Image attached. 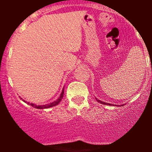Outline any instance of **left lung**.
<instances>
[{
	"label": "left lung",
	"instance_id": "1",
	"mask_svg": "<svg viewBox=\"0 0 152 152\" xmlns=\"http://www.w3.org/2000/svg\"><path fill=\"white\" fill-rule=\"evenodd\" d=\"M96 100H97V101L99 102H100V103H102V104H104V105H110V103H106V102H102V101H100V100L97 99H96Z\"/></svg>",
	"mask_w": 152,
	"mask_h": 152
}]
</instances>
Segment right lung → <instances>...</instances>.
Returning a JSON list of instances; mask_svg holds the SVG:
<instances>
[{
    "label": "right lung",
    "instance_id": "right-lung-1",
    "mask_svg": "<svg viewBox=\"0 0 152 152\" xmlns=\"http://www.w3.org/2000/svg\"><path fill=\"white\" fill-rule=\"evenodd\" d=\"M63 96H64V88H63V90H62V92L61 94V95H60V97L58 98L56 101L53 102H51V103L47 104V105H42V106H36V105H34V103H30V102H27V103L29 104V105H31V106H33V107H34V108H37V109L50 108V107H53V106H57V104L61 101V99H63Z\"/></svg>",
    "mask_w": 152,
    "mask_h": 152
}]
</instances>
